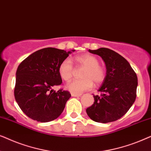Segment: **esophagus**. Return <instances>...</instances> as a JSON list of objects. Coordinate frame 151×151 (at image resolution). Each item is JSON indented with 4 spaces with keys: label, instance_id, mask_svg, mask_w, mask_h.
I'll return each mask as SVG.
<instances>
[{
    "label": "esophagus",
    "instance_id": "1",
    "mask_svg": "<svg viewBox=\"0 0 151 151\" xmlns=\"http://www.w3.org/2000/svg\"><path fill=\"white\" fill-rule=\"evenodd\" d=\"M82 94H77V93H71V96L72 97H80L81 96Z\"/></svg>",
    "mask_w": 151,
    "mask_h": 151
}]
</instances>
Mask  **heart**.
<instances>
[{
  "label": "heart",
  "mask_w": 151,
  "mask_h": 151,
  "mask_svg": "<svg viewBox=\"0 0 151 151\" xmlns=\"http://www.w3.org/2000/svg\"><path fill=\"white\" fill-rule=\"evenodd\" d=\"M76 66L78 68H84L82 72L81 80H74L69 82L66 86L69 91L73 93H81L89 90L95 84L98 85L102 83L106 78L104 68L99 65L100 61L96 57L90 54L77 56L75 58ZM75 69L72 62L69 59H65L62 62L58 67V73L60 77L65 81H69L73 78Z\"/></svg>",
  "instance_id": "obj_1"
}]
</instances>
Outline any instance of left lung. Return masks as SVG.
I'll return each mask as SVG.
<instances>
[{
  "instance_id": "8db88e82",
  "label": "left lung",
  "mask_w": 151,
  "mask_h": 151,
  "mask_svg": "<svg viewBox=\"0 0 151 151\" xmlns=\"http://www.w3.org/2000/svg\"><path fill=\"white\" fill-rule=\"evenodd\" d=\"M100 55L106 67V76L95 102L86 109V113L96 122L116 121L124 115L137 96V77L127 60L119 53L107 48L88 50Z\"/></svg>"
}]
</instances>
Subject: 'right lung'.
I'll list each match as a JSON object with an SVG mask.
<instances>
[{"label":"right lung","mask_w":151,"mask_h":151,"mask_svg":"<svg viewBox=\"0 0 151 151\" xmlns=\"http://www.w3.org/2000/svg\"><path fill=\"white\" fill-rule=\"evenodd\" d=\"M71 53L47 47L29 55L18 67L14 96L20 109L29 117L48 122L63 113L71 93L63 88L56 92L52 88L63 82L58 67Z\"/></svg>","instance_id":"obj_1"}]
</instances>
